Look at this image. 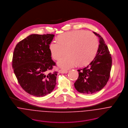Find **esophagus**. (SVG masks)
<instances>
[{
  "mask_svg": "<svg viewBox=\"0 0 128 128\" xmlns=\"http://www.w3.org/2000/svg\"><path fill=\"white\" fill-rule=\"evenodd\" d=\"M59 73H61V74H67L68 72L67 70H60L59 71Z\"/></svg>",
  "mask_w": 128,
  "mask_h": 128,
  "instance_id": "esophagus-1",
  "label": "esophagus"
}]
</instances>
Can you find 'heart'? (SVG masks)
I'll use <instances>...</instances> for the list:
<instances>
[{
    "label": "heart",
    "mask_w": 128,
    "mask_h": 128,
    "mask_svg": "<svg viewBox=\"0 0 128 128\" xmlns=\"http://www.w3.org/2000/svg\"><path fill=\"white\" fill-rule=\"evenodd\" d=\"M99 48V42L95 35L84 30L65 32L58 37V41H52L49 44L52 56L58 60L66 50L67 56L63 57L58 66L70 69L78 64L84 66L89 64L95 57Z\"/></svg>",
    "instance_id": "obj_1"
}]
</instances>
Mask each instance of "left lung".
I'll return each instance as SVG.
<instances>
[{
	"instance_id": "1",
	"label": "left lung",
	"mask_w": 128,
	"mask_h": 128,
	"mask_svg": "<svg viewBox=\"0 0 128 128\" xmlns=\"http://www.w3.org/2000/svg\"><path fill=\"white\" fill-rule=\"evenodd\" d=\"M99 38L97 53L93 61L84 69L78 70V78L74 84L76 90L82 93L91 94L102 90L106 84L112 66V58L103 38Z\"/></svg>"
}]
</instances>
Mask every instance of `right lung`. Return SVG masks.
<instances>
[{"label": "right lung", "instance_id": "obj_1", "mask_svg": "<svg viewBox=\"0 0 128 128\" xmlns=\"http://www.w3.org/2000/svg\"><path fill=\"white\" fill-rule=\"evenodd\" d=\"M54 35L31 34L16 45L12 67L22 88L29 94L43 97L50 93L56 84L57 72L49 44Z\"/></svg>", "mask_w": 128, "mask_h": 128}]
</instances>
